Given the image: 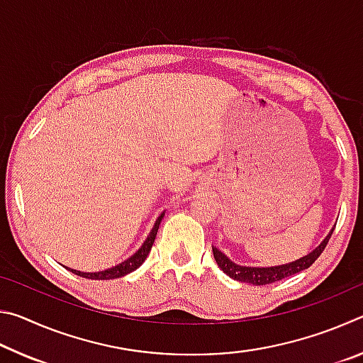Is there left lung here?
Instances as JSON below:
<instances>
[{
  "label": "left lung",
  "mask_w": 363,
  "mask_h": 363,
  "mask_svg": "<svg viewBox=\"0 0 363 363\" xmlns=\"http://www.w3.org/2000/svg\"><path fill=\"white\" fill-rule=\"evenodd\" d=\"M333 230H335V227L328 232V235L323 238L320 245L312 250L311 253H307L306 256L299 257V259H294L291 262L279 264V266H269V267L240 266V264H235L233 261H230L229 257H227L223 251L216 247H213V255H214V259H216V264L219 266V269L223 270L224 274L229 275L230 279L237 280V281H245V284H251V285H269V284H274V281H279L281 279L290 277V275L298 274V272H301V270H304L307 267H311L312 264L315 262L317 257L322 255L325 247H327V243H328Z\"/></svg>",
  "instance_id": "8db88e82"
}]
</instances>
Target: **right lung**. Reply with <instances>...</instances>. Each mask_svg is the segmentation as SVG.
<instances>
[{
	"label": "right lung",
	"instance_id": "1",
	"mask_svg": "<svg viewBox=\"0 0 363 363\" xmlns=\"http://www.w3.org/2000/svg\"><path fill=\"white\" fill-rule=\"evenodd\" d=\"M163 216H164V211L157 218L155 224H153L152 230L149 232V235H147L144 243L140 245L136 253H133L130 257H128V259L121 261L120 264H115V266H112V267L99 270V272H82V270H77V269H70V267H67V269H69L70 272H73L75 275H79V277L91 279V280H112V279L125 277V275L131 274L133 270H136L139 266H143L145 257L149 256L150 250H152V245H153V242H155L158 227H160V223H162Z\"/></svg>",
	"mask_w": 363,
	"mask_h": 363
}]
</instances>
